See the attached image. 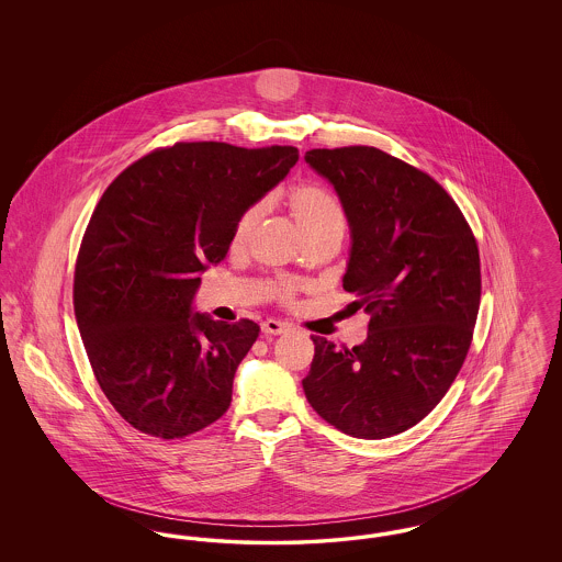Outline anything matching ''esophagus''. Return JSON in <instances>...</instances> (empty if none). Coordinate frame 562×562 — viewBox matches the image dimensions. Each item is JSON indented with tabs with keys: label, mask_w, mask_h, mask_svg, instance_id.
Returning a JSON list of instances; mask_svg holds the SVG:
<instances>
[{
	"label": "esophagus",
	"mask_w": 562,
	"mask_h": 562,
	"mask_svg": "<svg viewBox=\"0 0 562 562\" xmlns=\"http://www.w3.org/2000/svg\"><path fill=\"white\" fill-rule=\"evenodd\" d=\"M261 330H263L266 335H282V333L289 330V324L276 321V318H268V321L261 322Z\"/></svg>",
	"instance_id": "esophagus-1"
}]
</instances>
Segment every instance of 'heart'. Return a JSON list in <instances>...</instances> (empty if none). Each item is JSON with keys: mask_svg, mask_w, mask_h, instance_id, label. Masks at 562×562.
Instances as JSON below:
<instances>
[{"mask_svg": "<svg viewBox=\"0 0 562 562\" xmlns=\"http://www.w3.org/2000/svg\"><path fill=\"white\" fill-rule=\"evenodd\" d=\"M286 209L307 241L328 236V234H344L346 229V216L341 206L326 189L318 186H312V183L294 186L286 193ZM259 218H261V206H250L246 213L241 214L234 232V244H244L248 240ZM299 289L301 284L289 278L276 280L271 284V293L282 303H291L294 294L299 293Z\"/></svg>", "mask_w": 562, "mask_h": 562, "instance_id": "obj_1", "label": "heart"}]
</instances>
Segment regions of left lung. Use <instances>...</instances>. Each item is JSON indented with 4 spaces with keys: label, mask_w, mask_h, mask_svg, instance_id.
<instances>
[{
    "label": "left lung",
    "mask_w": 562,
    "mask_h": 562,
    "mask_svg": "<svg viewBox=\"0 0 562 562\" xmlns=\"http://www.w3.org/2000/svg\"><path fill=\"white\" fill-rule=\"evenodd\" d=\"M305 161L348 214L344 289L371 321L351 349L312 337L303 390L344 434L390 438L419 424L463 367L481 307L479 244L440 183L376 147L312 149Z\"/></svg>",
    "instance_id": "obj_1"
}]
</instances>
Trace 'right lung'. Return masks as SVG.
<instances>
[{
	"label": "right lung",
	"mask_w": 562,
	"mask_h": 562,
	"mask_svg": "<svg viewBox=\"0 0 562 562\" xmlns=\"http://www.w3.org/2000/svg\"><path fill=\"white\" fill-rule=\"evenodd\" d=\"M299 160L296 147L200 140L122 170L81 238L74 310L92 373L134 429L186 438L232 404L252 321L191 314L200 271L225 259L236 225Z\"/></svg>",
	"instance_id": "1"
}]
</instances>
